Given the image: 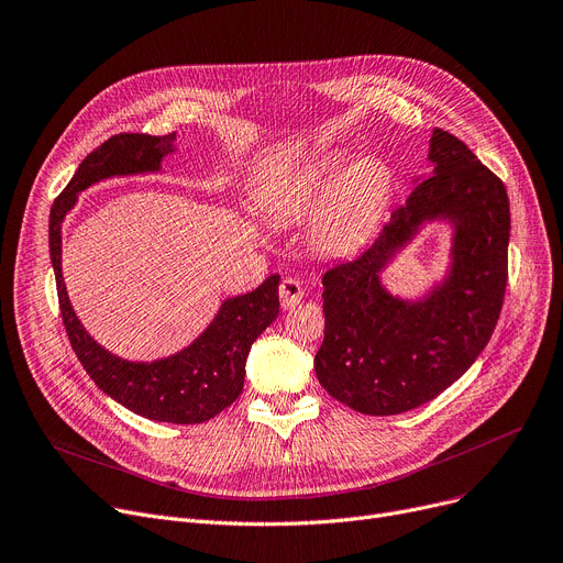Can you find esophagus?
I'll return each mask as SVG.
<instances>
[{
	"label": "esophagus",
	"instance_id": "1",
	"mask_svg": "<svg viewBox=\"0 0 563 563\" xmlns=\"http://www.w3.org/2000/svg\"><path fill=\"white\" fill-rule=\"evenodd\" d=\"M278 294H280L283 308H294L303 297V285L297 278H283L280 287H278Z\"/></svg>",
	"mask_w": 563,
	"mask_h": 563
}]
</instances>
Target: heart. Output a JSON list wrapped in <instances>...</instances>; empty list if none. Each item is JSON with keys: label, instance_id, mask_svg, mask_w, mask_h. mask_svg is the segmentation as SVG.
I'll list each match as a JSON object with an SVG mask.
<instances>
[{"label": "heart", "instance_id": "obj_1", "mask_svg": "<svg viewBox=\"0 0 563 563\" xmlns=\"http://www.w3.org/2000/svg\"><path fill=\"white\" fill-rule=\"evenodd\" d=\"M395 175L386 159L342 151L319 153L285 164L255 189V200L274 219H294L314 207L308 242L323 255L361 249L388 210Z\"/></svg>", "mask_w": 563, "mask_h": 563}]
</instances>
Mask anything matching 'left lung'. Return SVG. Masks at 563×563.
<instances>
[{
    "label": "left lung",
    "mask_w": 563,
    "mask_h": 563,
    "mask_svg": "<svg viewBox=\"0 0 563 563\" xmlns=\"http://www.w3.org/2000/svg\"><path fill=\"white\" fill-rule=\"evenodd\" d=\"M433 173L356 260L323 274L327 331L314 356L331 397L365 416H399L459 380L488 344L505 301L509 196L470 147L433 130ZM453 228L446 276L418 300L390 295L382 272L427 222Z\"/></svg>",
    "instance_id": "8db88e82"
}]
</instances>
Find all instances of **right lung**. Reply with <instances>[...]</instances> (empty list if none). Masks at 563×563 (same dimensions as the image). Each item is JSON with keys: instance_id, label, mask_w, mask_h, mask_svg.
<instances>
[{"instance_id": "add662e5", "label": "right lung", "mask_w": 563, "mask_h": 563, "mask_svg": "<svg viewBox=\"0 0 563 563\" xmlns=\"http://www.w3.org/2000/svg\"><path fill=\"white\" fill-rule=\"evenodd\" d=\"M173 141L175 134H115L96 147L52 205L49 257L64 327L79 363L96 380V386L141 418L170 424H200L219 416L242 395L249 351L280 312V276L274 274L253 291L225 299L210 327L183 351L143 363L115 356L88 335L70 306L62 272V228L79 194L109 177L162 173L164 157L175 151Z\"/></svg>"}]
</instances>
